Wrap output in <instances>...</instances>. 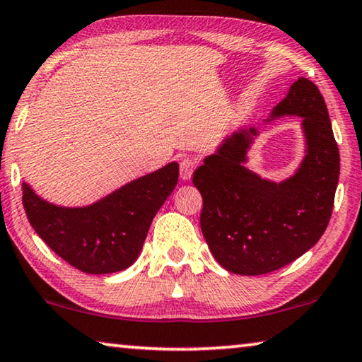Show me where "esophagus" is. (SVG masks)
Listing matches in <instances>:
<instances>
[{"label":"esophagus","mask_w":362,"mask_h":362,"mask_svg":"<svg viewBox=\"0 0 362 362\" xmlns=\"http://www.w3.org/2000/svg\"><path fill=\"white\" fill-rule=\"evenodd\" d=\"M197 168V160H194V158H185L181 162V165H180V173H181V177L182 180H189V177L192 176V173H194V170Z\"/></svg>","instance_id":"esophagus-1"}]
</instances>
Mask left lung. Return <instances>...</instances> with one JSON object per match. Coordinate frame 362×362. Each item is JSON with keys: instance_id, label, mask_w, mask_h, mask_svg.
I'll return each instance as SVG.
<instances>
[{"instance_id": "obj_1", "label": "left lung", "mask_w": 362, "mask_h": 362, "mask_svg": "<svg viewBox=\"0 0 362 362\" xmlns=\"http://www.w3.org/2000/svg\"><path fill=\"white\" fill-rule=\"evenodd\" d=\"M303 116L308 155L301 168L280 185L244 168L255 129L223 144L194 171L202 196L200 228L223 269L238 275H264L309 251L329 225L340 176V152L325 100L314 82L298 79L274 116Z\"/></svg>"}]
</instances>
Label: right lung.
Returning <instances> with one entry per match:
<instances>
[{
	"instance_id": "1",
	"label": "right lung",
	"mask_w": 362,
	"mask_h": 362,
	"mask_svg": "<svg viewBox=\"0 0 362 362\" xmlns=\"http://www.w3.org/2000/svg\"><path fill=\"white\" fill-rule=\"evenodd\" d=\"M177 175L180 166L170 163L84 209L48 204L24 182L22 204L33 230L61 259L84 274H113L137 259Z\"/></svg>"
}]
</instances>
